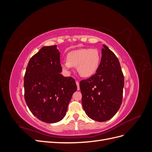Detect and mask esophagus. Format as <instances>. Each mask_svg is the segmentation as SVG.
I'll list each match as a JSON object with an SVG mask.
<instances>
[{"instance_id": "1", "label": "esophagus", "mask_w": 152, "mask_h": 152, "mask_svg": "<svg viewBox=\"0 0 152 152\" xmlns=\"http://www.w3.org/2000/svg\"><path fill=\"white\" fill-rule=\"evenodd\" d=\"M76 84L77 86V90L79 91L80 89V87H79V82L78 81H76Z\"/></svg>"}]
</instances>
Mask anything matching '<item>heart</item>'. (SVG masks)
I'll return each instance as SVG.
<instances>
[{"label": "heart", "instance_id": "heart-1", "mask_svg": "<svg viewBox=\"0 0 152 152\" xmlns=\"http://www.w3.org/2000/svg\"><path fill=\"white\" fill-rule=\"evenodd\" d=\"M101 61V55L96 49L81 48L72 50L66 56V61L61 64L63 70L69 72L77 67L79 74L83 77L93 75L97 71Z\"/></svg>", "mask_w": 152, "mask_h": 152}]
</instances>
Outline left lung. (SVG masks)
Wrapping results in <instances>:
<instances>
[{"label":"left lung","mask_w":152,"mask_h":152,"mask_svg":"<svg viewBox=\"0 0 152 152\" xmlns=\"http://www.w3.org/2000/svg\"><path fill=\"white\" fill-rule=\"evenodd\" d=\"M99 66L95 74L80 82L82 104L86 113L96 121L112 118L122 102L124 78L117 57L103 45Z\"/></svg>","instance_id":"8db88e82"}]
</instances>
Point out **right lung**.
Here are the masks:
<instances>
[{"instance_id": "1", "label": "right lung", "mask_w": 152, "mask_h": 152, "mask_svg": "<svg viewBox=\"0 0 152 152\" xmlns=\"http://www.w3.org/2000/svg\"><path fill=\"white\" fill-rule=\"evenodd\" d=\"M56 45L45 46L32 56L24 76L25 99L30 112L41 121L56 123L65 116L77 87L72 77L60 73Z\"/></svg>"}]
</instances>
